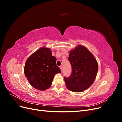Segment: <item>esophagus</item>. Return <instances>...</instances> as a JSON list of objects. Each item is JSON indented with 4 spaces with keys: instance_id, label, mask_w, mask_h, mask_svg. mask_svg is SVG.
Wrapping results in <instances>:
<instances>
[{
    "instance_id": "34e87169",
    "label": "esophagus",
    "mask_w": 122,
    "mask_h": 122,
    "mask_svg": "<svg viewBox=\"0 0 122 122\" xmlns=\"http://www.w3.org/2000/svg\"><path fill=\"white\" fill-rule=\"evenodd\" d=\"M60 69L61 70V71H62V67H61H61H60Z\"/></svg>"
}]
</instances>
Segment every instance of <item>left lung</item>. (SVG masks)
<instances>
[{"mask_svg":"<svg viewBox=\"0 0 122 122\" xmlns=\"http://www.w3.org/2000/svg\"><path fill=\"white\" fill-rule=\"evenodd\" d=\"M68 60L72 66V74L64 77L67 88L74 92H81L90 87L96 77L98 62L90 51L82 45L70 51Z\"/></svg>","mask_w":122,"mask_h":122,"instance_id":"1","label":"left lung"}]
</instances>
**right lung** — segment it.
Returning <instances> with one entry per match:
<instances>
[{"label": "right lung", "instance_id": "add662e5", "mask_svg": "<svg viewBox=\"0 0 122 122\" xmlns=\"http://www.w3.org/2000/svg\"><path fill=\"white\" fill-rule=\"evenodd\" d=\"M56 61L48 48L43 47L32 54L26 61L24 71L31 86L40 91L48 89L54 75L61 73Z\"/></svg>", "mask_w": 122, "mask_h": 122}]
</instances>
